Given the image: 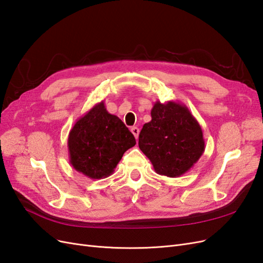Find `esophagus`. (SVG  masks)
Here are the masks:
<instances>
[{
    "instance_id": "34e87169",
    "label": "esophagus",
    "mask_w": 263,
    "mask_h": 263,
    "mask_svg": "<svg viewBox=\"0 0 263 263\" xmlns=\"http://www.w3.org/2000/svg\"><path fill=\"white\" fill-rule=\"evenodd\" d=\"M130 132L133 133V135L135 136V138H138V136H139V128L138 127H132V129H130Z\"/></svg>"
}]
</instances>
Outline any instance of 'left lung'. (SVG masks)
<instances>
[{
	"label": "left lung",
	"mask_w": 263,
	"mask_h": 263,
	"mask_svg": "<svg viewBox=\"0 0 263 263\" xmlns=\"http://www.w3.org/2000/svg\"><path fill=\"white\" fill-rule=\"evenodd\" d=\"M138 146L158 174L178 178L198 161L205 141L200 124L184 104L157 101L151 121L142 126Z\"/></svg>",
	"instance_id": "left-lung-1"
}]
</instances>
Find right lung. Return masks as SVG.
Returning a JSON list of instances; mask_svg holds the SVG:
<instances>
[{"instance_id":"1","label":"right lung","mask_w":263,"mask_h":263,"mask_svg":"<svg viewBox=\"0 0 263 263\" xmlns=\"http://www.w3.org/2000/svg\"><path fill=\"white\" fill-rule=\"evenodd\" d=\"M136 145L134 135L104 102L78 119L68 137L70 163L78 172L97 180L109 177L125 151Z\"/></svg>"}]
</instances>
